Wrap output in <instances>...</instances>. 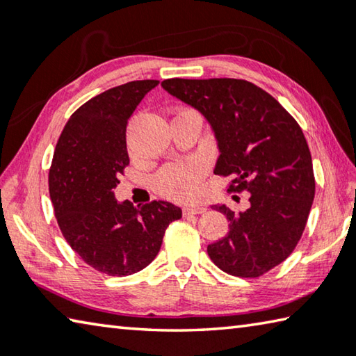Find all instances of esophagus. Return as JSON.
Masks as SVG:
<instances>
[{
  "mask_svg": "<svg viewBox=\"0 0 356 356\" xmlns=\"http://www.w3.org/2000/svg\"><path fill=\"white\" fill-rule=\"evenodd\" d=\"M206 212V207L204 206H185L184 207V215L185 216H190V215H200V213H204Z\"/></svg>",
  "mask_w": 356,
  "mask_h": 356,
  "instance_id": "obj_1",
  "label": "esophagus"
}]
</instances>
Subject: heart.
Masks as SVG:
<instances>
[{
  "mask_svg": "<svg viewBox=\"0 0 356 356\" xmlns=\"http://www.w3.org/2000/svg\"><path fill=\"white\" fill-rule=\"evenodd\" d=\"M204 174H206V166L201 161L166 165L154 177V188L168 200L190 201L200 191Z\"/></svg>",
  "mask_w": 356,
  "mask_h": 356,
  "instance_id": "heart-1",
  "label": "heart"
}]
</instances>
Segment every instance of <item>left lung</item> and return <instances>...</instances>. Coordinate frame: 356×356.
Returning a JSON list of instances; mask_svg holds the SVG:
<instances>
[{"label": "left lung", "mask_w": 356, "mask_h": 356, "mask_svg": "<svg viewBox=\"0 0 356 356\" xmlns=\"http://www.w3.org/2000/svg\"><path fill=\"white\" fill-rule=\"evenodd\" d=\"M161 86L204 114L220 147L215 174L231 176L227 191H248L250 207L226 215L229 232L207 246L216 267L257 278L291 256L314 201L311 152L300 125L256 84L237 78H170Z\"/></svg>", "instance_id": "obj_1"}]
</instances>
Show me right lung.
<instances>
[{"label":"right lung","mask_w":356,"mask_h":356,"mask_svg":"<svg viewBox=\"0 0 356 356\" xmlns=\"http://www.w3.org/2000/svg\"><path fill=\"white\" fill-rule=\"evenodd\" d=\"M159 80H138L95 95L72 114L48 172L58 226L89 267L110 276L136 273L159 254L166 227L182 210L166 201L134 207L113 190L129 166V119Z\"/></svg>","instance_id":"add662e5"}]
</instances>
